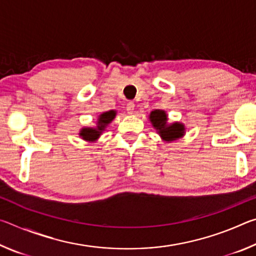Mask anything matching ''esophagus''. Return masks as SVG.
Wrapping results in <instances>:
<instances>
[{"label": "esophagus", "mask_w": 256, "mask_h": 256, "mask_svg": "<svg viewBox=\"0 0 256 256\" xmlns=\"http://www.w3.org/2000/svg\"><path fill=\"white\" fill-rule=\"evenodd\" d=\"M134 110H136V108H134V104H133L132 102H128V107H126V110H128V114H134Z\"/></svg>", "instance_id": "obj_1"}]
</instances>
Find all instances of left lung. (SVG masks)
Segmentation results:
<instances>
[{
  "label": "left lung",
  "instance_id": "obj_1",
  "mask_svg": "<svg viewBox=\"0 0 256 256\" xmlns=\"http://www.w3.org/2000/svg\"><path fill=\"white\" fill-rule=\"evenodd\" d=\"M150 120L154 128L159 131L160 136L166 141H174L176 138L183 136L184 134V125L180 123H174L172 125H167V116L164 110H156L151 112Z\"/></svg>",
  "mask_w": 256,
  "mask_h": 256
}]
</instances>
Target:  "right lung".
<instances>
[{
	"mask_svg": "<svg viewBox=\"0 0 256 256\" xmlns=\"http://www.w3.org/2000/svg\"><path fill=\"white\" fill-rule=\"evenodd\" d=\"M115 115H116V112L114 110L104 112V114L99 116L97 128H82V131L80 132V136H82V138H84V140H86V141L97 140L99 136H100V133L104 131V128H106V125H108L112 122V118H115Z\"/></svg>",
	"mask_w": 256,
	"mask_h": 256,
	"instance_id": "obj_1",
	"label": "right lung"
}]
</instances>
